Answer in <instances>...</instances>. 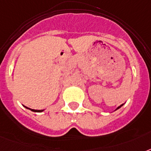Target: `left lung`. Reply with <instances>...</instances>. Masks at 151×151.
Returning a JSON list of instances; mask_svg holds the SVG:
<instances>
[{"mask_svg":"<svg viewBox=\"0 0 151 151\" xmlns=\"http://www.w3.org/2000/svg\"><path fill=\"white\" fill-rule=\"evenodd\" d=\"M123 106V104H122V105H121V106H118V107H117V109H116V110H117V109H119V108L121 107V106Z\"/></svg>","mask_w":151,"mask_h":151,"instance_id":"left-lung-1","label":"left lung"}]
</instances>
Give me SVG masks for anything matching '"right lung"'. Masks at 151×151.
<instances>
[{
  "mask_svg": "<svg viewBox=\"0 0 151 151\" xmlns=\"http://www.w3.org/2000/svg\"><path fill=\"white\" fill-rule=\"evenodd\" d=\"M26 107H27V106H26ZM27 108V109H29V110H32V111H34V112H42V111H43V110H34V109H30V108Z\"/></svg>",
  "mask_w": 151,
  "mask_h": 151,
  "instance_id": "add662e5",
  "label": "right lung"
}]
</instances>
